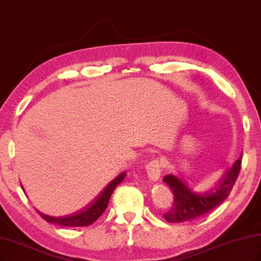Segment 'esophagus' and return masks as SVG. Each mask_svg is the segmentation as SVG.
Instances as JSON below:
<instances>
[{"label": "esophagus", "mask_w": 261, "mask_h": 261, "mask_svg": "<svg viewBox=\"0 0 261 261\" xmlns=\"http://www.w3.org/2000/svg\"><path fill=\"white\" fill-rule=\"evenodd\" d=\"M164 168V162L161 159H155L146 164V173L152 181H158L161 176L162 170Z\"/></svg>", "instance_id": "esophagus-1"}]
</instances>
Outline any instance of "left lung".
<instances>
[{"label": "left lung", "instance_id": "1", "mask_svg": "<svg viewBox=\"0 0 261 261\" xmlns=\"http://www.w3.org/2000/svg\"><path fill=\"white\" fill-rule=\"evenodd\" d=\"M242 159L237 160L231 168L219 179L212 191L206 193H196L188 188L177 176L172 174L165 175L163 181L169 185L174 202L169 212L164 214V219L169 223H183L198 218L213 211L222 204L229 196L230 192L236 183V179L242 169Z\"/></svg>", "mask_w": 261, "mask_h": 261}]
</instances>
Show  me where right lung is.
<instances>
[{
	"mask_svg": "<svg viewBox=\"0 0 261 261\" xmlns=\"http://www.w3.org/2000/svg\"><path fill=\"white\" fill-rule=\"evenodd\" d=\"M125 175L126 173L122 172L121 174L118 175L115 179H112V181L107 185V188H105V190L100 193V195L96 197V199H93L85 210L80 211L76 214H72V215H68L65 217H53L45 215V214L37 211L38 215L50 224L62 225L67 227L89 226L95 223L96 220L102 215V213L106 211L107 206H108L112 192L115 191L117 186L123 181Z\"/></svg>",
	"mask_w": 261,
	"mask_h": 261,
	"instance_id": "add662e5",
	"label": "right lung"
}]
</instances>
